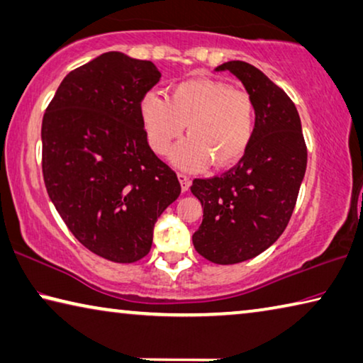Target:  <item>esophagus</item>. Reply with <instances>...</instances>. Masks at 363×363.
Segmentation results:
<instances>
[{
	"label": "esophagus",
	"instance_id": "esophagus-1",
	"mask_svg": "<svg viewBox=\"0 0 363 363\" xmlns=\"http://www.w3.org/2000/svg\"><path fill=\"white\" fill-rule=\"evenodd\" d=\"M177 179H179V182H181V191L187 192L189 187H191V179H189L186 174H181V172L177 174Z\"/></svg>",
	"mask_w": 363,
	"mask_h": 363
}]
</instances>
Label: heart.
Returning a JSON list of instances; mask_svg holds the SVG:
<instances>
[{
    "label": "heart",
    "mask_w": 363,
    "mask_h": 363,
    "mask_svg": "<svg viewBox=\"0 0 363 363\" xmlns=\"http://www.w3.org/2000/svg\"><path fill=\"white\" fill-rule=\"evenodd\" d=\"M140 118L148 145L158 155L169 150L187 129L189 139L171 153L177 168L199 171L234 164L244 157L255 132V105L244 90L215 79L176 84L168 99L147 94Z\"/></svg>",
    "instance_id": "1"
}]
</instances>
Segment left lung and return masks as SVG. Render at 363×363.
Instances as JSON below:
<instances>
[{"instance_id": "8db88e82", "label": "left lung", "mask_w": 363, "mask_h": 363, "mask_svg": "<svg viewBox=\"0 0 363 363\" xmlns=\"http://www.w3.org/2000/svg\"><path fill=\"white\" fill-rule=\"evenodd\" d=\"M255 105V132L239 163L221 176L194 179L203 220L192 235L195 250L218 264L254 258L284 233L307 168L301 118L289 96L255 66L228 61Z\"/></svg>"}]
</instances>
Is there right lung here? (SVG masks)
I'll list each match as a JSON object with an SVG mask.
<instances>
[{"label":"right lung","instance_id":"add662e5","mask_svg":"<svg viewBox=\"0 0 363 363\" xmlns=\"http://www.w3.org/2000/svg\"><path fill=\"white\" fill-rule=\"evenodd\" d=\"M160 77L152 61L109 51L69 72L43 114L51 202L74 238L109 262L145 257L155 223L181 194L140 118L142 99Z\"/></svg>","mask_w":363,"mask_h":363}]
</instances>
